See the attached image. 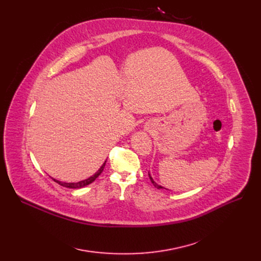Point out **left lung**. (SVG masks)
<instances>
[{"label": "left lung", "instance_id": "1", "mask_svg": "<svg viewBox=\"0 0 261 261\" xmlns=\"http://www.w3.org/2000/svg\"><path fill=\"white\" fill-rule=\"evenodd\" d=\"M148 176H150V179H151L152 184H153V185L155 186V187H156L157 189H162V188H163V187H162V186H160V185H158L157 182H155V181H154V179L152 178V176H151V174H150V173H148Z\"/></svg>", "mask_w": 261, "mask_h": 261}]
</instances>
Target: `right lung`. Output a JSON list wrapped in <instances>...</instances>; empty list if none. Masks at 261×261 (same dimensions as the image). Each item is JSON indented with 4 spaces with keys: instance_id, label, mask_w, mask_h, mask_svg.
<instances>
[{
    "instance_id": "right-lung-1",
    "label": "right lung",
    "mask_w": 261,
    "mask_h": 261,
    "mask_svg": "<svg viewBox=\"0 0 261 261\" xmlns=\"http://www.w3.org/2000/svg\"><path fill=\"white\" fill-rule=\"evenodd\" d=\"M105 163H106V161L103 163V165L100 167V169H99L94 175H92L91 177H89V178H87V179H85V180H81V181H77V182H63V181H60V180L55 179V178H53V179H54L56 182H58L59 185L63 186V187L70 188V189H80V188H83V187H85V186H88L89 184L93 182V181L101 174V172L103 171V169H104V167H105Z\"/></svg>"
}]
</instances>
